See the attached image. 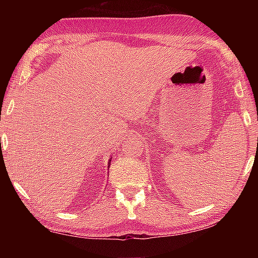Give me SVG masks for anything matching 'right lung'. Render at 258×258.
Segmentation results:
<instances>
[{"instance_id":"add662e5","label":"right lung","mask_w":258,"mask_h":258,"mask_svg":"<svg viewBox=\"0 0 258 258\" xmlns=\"http://www.w3.org/2000/svg\"><path fill=\"white\" fill-rule=\"evenodd\" d=\"M109 164H110V160H109ZM109 166H110V165H109Z\"/></svg>"}]
</instances>
